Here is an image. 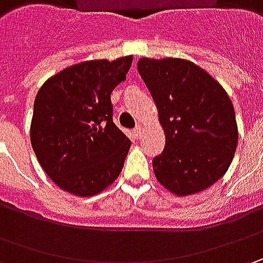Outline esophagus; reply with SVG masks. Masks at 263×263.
<instances>
[{"label":"esophagus","instance_id":"obj_1","mask_svg":"<svg viewBox=\"0 0 263 263\" xmlns=\"http://www.w3.org/2000/svg\"><path fill=\"white\" fill-rule=\"evenodd\" d=\"M133 133H135V136H136V137H140V136H142V133H143V130H142V127L137 126L136 128L133 130Z\"/></svg>","mask_w":263,"mask_h":263}]
</instances>
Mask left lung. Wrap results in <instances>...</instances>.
Masks as SVG:
<instances>
[{
    "label": "left lung",
    "mask_w": 263,
    "mask_h": 263,
    "mask_svg": "<svg viewBox=\"0 0 263 263\" xmlns=\"http://www.w3.org/2000/svg\"><path fill=\"white\" fill-rule=\"evenodd\" d=\"M137 70L159 111L165 147L152 159L158 181L178 196L226 174L237 147L234 108L222 86L181 58H142Z\"/></svg>",
    "instance_id": "obj_1"
}]
</instances>
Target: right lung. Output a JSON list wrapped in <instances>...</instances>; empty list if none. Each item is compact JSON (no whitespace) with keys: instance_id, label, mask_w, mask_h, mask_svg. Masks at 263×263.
I'll list each match as a JSON object with an SVG mask.
<instances>
[{"instance_id":"right-lung-1","label":"right lung","mask_w":263,"mask_h":263,"mask_svg":"<svg viewBox=\"0 0 263 263\" xmlns=\"http://www.w3.org/2000/svg\"><path fill=\"white\" fill-rule=\"evenodd\" d=\"M132 61L128 55L68 67L36 95L32 147L48 177L73 195L102 192L123 170L132 142L112 121L111 92Z\"/></svg>"}]
</instances>
